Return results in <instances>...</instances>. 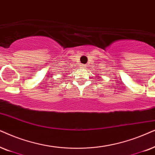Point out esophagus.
I'll use <instances>...</instances> for the list:
<instances>
[{
    "label": "esophagus",
    "instance_id": "esophagus-1",
    "mask_svg": "<svg viewBox=\"0 0 155 155\" xmlns=\"http://www.w3.org/2000/svg\"><path fill=\"white\" fill-rule=\"evenodd\" d=\"M82 67H86V64H83V65H82Z\"/></svg>",
    "mask_w": 155,
    "mask_h": 155
}]
</instances>
